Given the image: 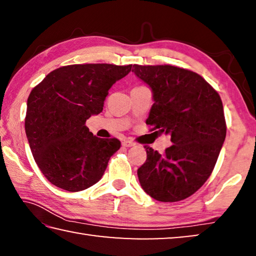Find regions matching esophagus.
Instances as JSON below:
<instances>
[{"mask_svg": "<svg viewBox=\"0 0 256 256\" xmlns=\"http://www.w3.org/2000/svg\"><path fill=\"white\" fill-rule=\"evenodd\" d=\"M134 144H134L132 140H124L122 142V146H128H128H133Z\"/></svg>", "mask_w": 256, "mask_h": 256, "instance_id": "obj_1", "label": "esophagus"}]
</instances>
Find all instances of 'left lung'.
Wrapping results in <instances>:
<instances>
[{
  "label": "left lung",
  "instance_id": "1",
  "mask_svg": "<svg viewBox=\"0 0 256 256\" xmlns=\"http://www.w3.org/2000/svg\"><path fill=\"white\" fill-rule=\"evenodd\" d=\"M138 78L152 90L150 131L170 134L172 144L159 154L146 146L138 182L157 201L177 202L196 192L209 178L226 138L219 94L198 74L172 66H138Z\"/></svg>",
  "mask_w": 256,
  "mask_h": 256
}]
</instances>
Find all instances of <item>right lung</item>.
<instances>
[{"instance_id":"1","label":"right lung","mask_w":256,"mask_h":256,"mask_svg":"<svg viewBox=\"0 0 256 256\" xmlns=\"http://www.w3.org/2000/svg\"><path fill=\"white\" fill-rule=\"evenodd\" d=\"M131 68L73 64L52 71L32 90L26 134L34 162L52 184L79 192L102 178L120 141L97 138L86 122L102 110L108 90Z\"/></svg>"}]
</instances>
